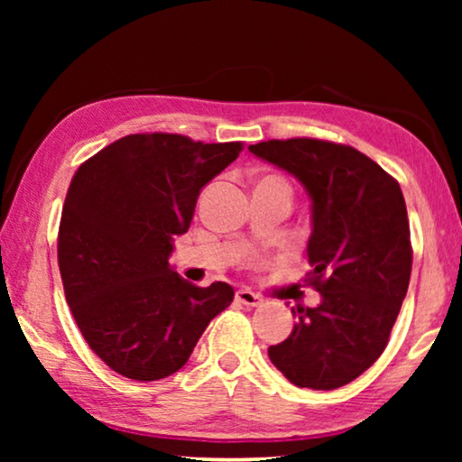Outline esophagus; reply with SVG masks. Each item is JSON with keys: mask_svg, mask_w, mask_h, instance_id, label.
<instances>
[{"mask_svg": "<svg viewBox=\"0 0 462 462\" xmlns=\"http://www.w3.org/2000/svg\"><path fill=\"white\" fill-rule=\"evenodd\" d=\"M236 300L242 302V305H245V307H258V305H261V302H263L261 296L252 292V290H245V288L237 290V292H236Z\"/></svg>", "mask_w": 462, "mask_h": 462, "instance_id": "1", "label": "esophagus"}]
</instances>
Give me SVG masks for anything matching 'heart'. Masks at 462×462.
<instances>
[{"label": "heart", "mask_w": 462, "mask_h": 462, "mask_svg": "<svg viewBox=\"0 0 462 462\" xmlns=\"http://www.w3.org/2000/svg\"><path fill=\"white\" fill-rule=\"evenodd\" d=\"M267 180H280V179H267ZM283 182V180H282Z\"/></svg>", "instance_id": "b5f03b06"}]
</instances>
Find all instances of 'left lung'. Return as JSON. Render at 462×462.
<instances>
[{"mask_svg":"<svg viewBox=\"0 0 462 462\" xmlns=\"http://www.w3.org/2000/svg\"><path fill=\"white\" fill-rule=\"evenodd\" d=\"M305 187L311 201L307 256L318 307H300L292 334L269 359L296 387L338 389L381 357L406 299L412 248L395 179L346 144L290 138L250 144Z\"/></svg>","mask_w":462,"mask_h":462,"instance_id":"obj_1","label":"left lung"}]
</instances>
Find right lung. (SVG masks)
<instances>
[{
  "label": "right lung",
  "mask_w": 462,
  "mask_h": 462,
  "mask_svg": "<svg viewBox=\"0 0 462 462\" xmlns=\"http://www.w3.org/2000/svg\"><path fill=\"white\" fill-rule=\"evenodd\" d=\"M242 143L130 134L81 163L59 231L65 296L90 349L132 381L179 372L208 324L233 300L217 282L193 286L168 258L208 182Z\"/></svg>",
  "instance_id": "1"
}]
</instances>
